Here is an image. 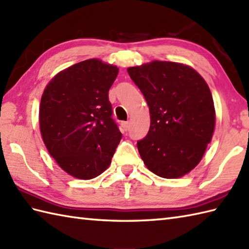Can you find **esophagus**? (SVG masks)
<instances>
[{
  "mask_svg": "<svg viewBox=\"0 0 249 249\" xmlns=\"http://www.w3.org/2000/svg\"><path fill=\"white\" fill-rule=\"evenodd\" d=\"M122 127L124 130H128L129 128V122H122Z\"/></svg>",
  "mask_w": 249,
  "mask_h": 249,
  "instance_id": "obj_1",
  "label": "esophagus"
}]
</instances>
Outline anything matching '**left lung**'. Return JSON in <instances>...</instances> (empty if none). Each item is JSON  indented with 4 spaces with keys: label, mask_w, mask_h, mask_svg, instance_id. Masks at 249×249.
Returning a JSON list of instances; mask_svg holds the SVG:
<instances>
[{
    "label": "left lung",
    "mask_w": 249,
    "mask_h": 249,
    "mask_svg": "<svg viewBox=\"0 0 249 249\" xmlns=\"http://www.w3.org/2000/svg\"><path fill=\"white\" fill-rule=\"evenodd\" d=\"M127 71L150 109L149 133L137 142L156 176L178 178L198 165L212 140L215 108L204 79L190 66L153 61Z\"/></svg>",
    "instance_id": "obj_1"
}]
</instances>
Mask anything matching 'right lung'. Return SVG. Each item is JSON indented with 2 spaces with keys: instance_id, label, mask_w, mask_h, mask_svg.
<instances>
[{
  "instance_id": "obj_1",
  "label": "right lung",
  "mask_w": 249,
  "mask_h": 249,
  "mask_svg": "<svg viewBox=\"0 0 249 249\" xmlns=\"http://www.w3.org/2000/svg\"><path fill=\"white\" fill-rule=\"evenodd\" d=\"M119 68L97 59L60 71L40 100V134L49 154L70 176L91 179L109 167L122 134L109 89Z\"/></svg>"
}]
</instances>
